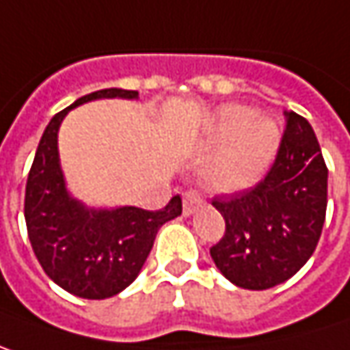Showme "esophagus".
Instances as JSON below:
<instances>
[{
    "instance_id": "34e87169",
    "label": "esophagus",
    "mask_w": 350,
    "mask_h": 350,
    "mask_svg": "<svg viewBox=\"0 0 350 350\" xmlns=\"http://www.w3.org/2000/svg\"><path fill=\"white\" fill-rule=\"evenodd\" d=\"M182 204H184V214H186V216H190V214H194L198 208H202L204 200L200 198V194H198V192L190 190V192H184V196H182Z\"/></svg>"
}]
</instances>
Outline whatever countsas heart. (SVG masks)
Segmentation results:
<instances>
[{
  "label": "heart",
  "instance_id": "obj_1",
  "mask_svg": "<svg viewBox=\"0 0 350 350\" xmlns=\"http://www.w3.org/2000/svg\"><path fill=\"white\" fill-rule=\"evenodd\" d=\"M206 140L222 144L208 162V186L218 192H240L254 186L269 170L280 144V130L267 113L228 104L214 113Z\"/></svg>",
  "mask_w": 350,
  "mask_h": 350
}]
</instances>
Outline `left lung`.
<instances>
[{
  "mask_svg": "<svg viewBox=\"0 0 350 350\" xmlns=\"http://www.w3.org/2000/svg\"><path fill=\"white\" fill-rule=\"evenodd\" d=\"M284 120L267 178L212 202L226 232L210 256L222 276L248 291H267L295 276L312 256L325 224L329 170L321 146L302 116L284 111Z\"/></svg>",
  "mask_w": 350,
  "mask_h": 350,
  "instance_id": "left-lung-1",
  "label": "left lung"
}]
</instances>
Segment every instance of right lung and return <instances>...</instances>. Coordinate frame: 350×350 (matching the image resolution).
Masks as SVG:
<instances>
[{"instance_id": "1", "label": "right lung", "mask_w": 350, "mask_h": 350, "mask_svg": "<svg viewBox=\"0 0 350 350\" xmlns=\"http://www.w3.org/2000/svg\"><path fill=\"white\" fill-rule=\"evenodd\" d=\"M138 100V92L98 90L55 113L40 140L25 186V224L31 248L49 278L90 301L110 299L140 274L162 224L182 214L174 196L166 208H96L68 190L59 164L57 132L68 111L94 100Z\"/></svg>"}]
</instances>
